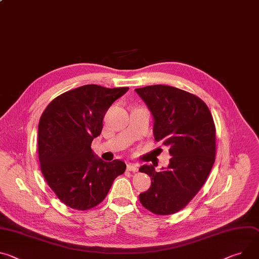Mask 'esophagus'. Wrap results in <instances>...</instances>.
Wrapping results in <instances>:
<instances>
[{
	"label": "esophagus",
	"instance_id": "34e87169",
	"mask_svg": "<svg viewBox=\"0 0 259 259\" xmlns=\"http://www.w3.org/2000/svg\"><path fill=\"white\" fill-rule=\"evenodd\" d=\"M127 169L129 171H133V172H136L138 170V167L135 163H128L127 164Z\"/></svg>",
	"mask_w": 259,
	"mask_h": 259
}]
</instances>
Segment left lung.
<instances>
[{
    "mask_svg": "<svg viewBox=\"0 0 259 259\" xmlns=\"http://www.w3.org/2000/svg\"><path fill=\"white\" fill-rule=\"evenodd\" d=\"M152 113L156 142L169 148L166 168L153 165L139 171L151 177L142 204L157 215L175 214L197 194L215 162L216 129L206 104L186 91L163 84L135 89Z\"/></svg>",
    "mask_w": 259,
    "mask_h": 259,
    "instance_id": "obj_1",
    "label": "left lung"
}]
</instances>
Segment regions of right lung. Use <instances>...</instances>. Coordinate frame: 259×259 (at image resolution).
<instances>
[{
  "label": "right lung",
  "instance_id": "add662e5",
  "mask_svg": "<svg viewBox=\"0 0 259 259\" xmlns=\"http://www.w3.org/2000/svg\"><path fill=\"white\" fill-rule=\"evenodd\" d=\"M128 90L85 84L62 94L43 111L38 126L41 171L66 205L79 210L96 206L124 174L125 162H105L91 145L110 105Z\"/></svg>",
  "mask_w": 259,
  "mask_h": 259
}]
</instances>
